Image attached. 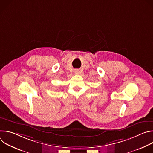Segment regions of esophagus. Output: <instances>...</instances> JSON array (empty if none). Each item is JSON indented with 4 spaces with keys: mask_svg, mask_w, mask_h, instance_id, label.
I'll use <instances>...</instances> for the list:
<instances>
[{
    "mask_svg": "<svg viewBox=\"0 0 153 153\" xmlns=\"http://www.w3.org/2000/svg\"><path fill=\"white\" fill-rule=\"evenodd\" d=\"M75 73L79 74V71L78 70H75Z\"/></svg>",
    "mask_w": 153,
    "mask_h": 153,
    "instance_id": "1",
    "label": "esophagus"
}]
</instances>
